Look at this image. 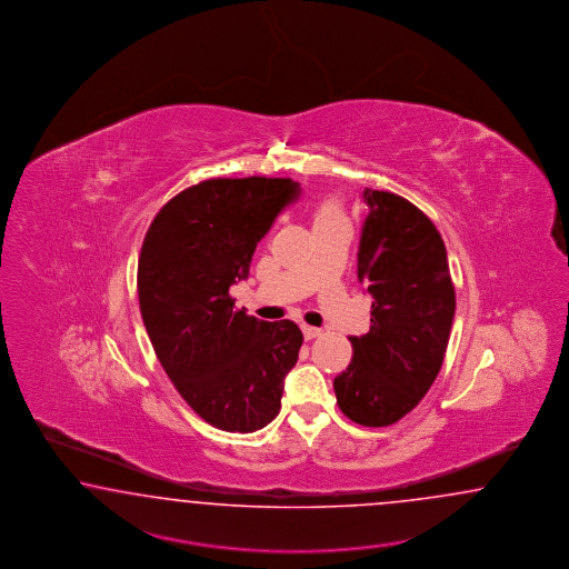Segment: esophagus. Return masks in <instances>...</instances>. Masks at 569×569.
<instances>
[{
    "mask_svg": "<svg viewBox=\"0 0 569 569\" xmlns=\"http://www.w3.org/2000/svg\"><path fill=\"white\" fill-rule=\"evenodd\" d=\"M302 333H305V339H315L321 336V329H317V327H308V325H302Z\"/></svg>",
    "mask_w": 569,
    "mask_h": 569,
    "instance_id": "esophagus-1",
    "label": "esophagus"
}]
</instances>
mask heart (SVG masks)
I'll use <instances>...</instances> for the list:
<instances>
[{
  "label": "heart",
  "instance_id": "obj_1",
  "mask_svg": "<svg viewBox=\"0 0 569 569\" xmlns=\"http://www.w3.org/2000/svg\"><path fill=\"white\" fill-rule=\"evenodd\" d=\"M343 219V211L338 199H323L319 200L312 209V228L315 226H323V223H331Z\"/></svg>",
  "mask_w": 569,
  "mask_h": 569
}]
</instances>
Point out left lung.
<instances>
[{"instance_id": "obj_1", "label": "left lung", "mask_w": 569, "mask_h": 569, "mask_svg": "<svg viewBox=\"0 0 569 569\" xmlns=\"http://www.w3.org/2000/svg\"><path fill=\"white\" fill-rule=\"evenodd\" d=\"M369 216L358 246V279L375 298L370 331L352 341L336 377L339 410L362 427H389L435 383L456 315L447 250L435 223L393 192L362 194Z\"/></svg>"}]
</instances>
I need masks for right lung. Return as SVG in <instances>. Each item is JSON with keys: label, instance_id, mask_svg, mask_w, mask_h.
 <instances>
[{"label": "right lung", "instance_id": "obj_1", "mask_svg": "<svg viewBox=\"0 0 569 569\" xmlns=\"http://www.w3.org/2000/svg\"><path fill=\"white\" fill-rule=\"evenodd\" d=\"M300 197L290 178H213L154 216L139 259L140 315L154 353L197 415L228 432L267 427L281 408L302 331L233 307L254 248Z\"/></svg>", "mask_w": 569, "mask_h": 569}]
</instances>
